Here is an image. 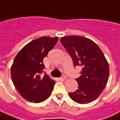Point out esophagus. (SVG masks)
<instances>
[{
	"label": "esophagus",
	"instance_id": "esophagus-1",
	"mask_svg": "<svg viewBox=\"0 0 120 120\" xmlns=\"http://www.w3.org/2000/svg\"><path fill=\"white\" fill-rule=\"evenodd\" d=\"M66 78H67V77H66V76H65L64 74L62 75V76L60 77V79H61V80H66Z\"/></svg>",
	"mask_w": 120,
	"mask_h": 120
}]
</instances>
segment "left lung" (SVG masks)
Returning a JSON list of instances; mask_svg holds the SVG:
<instances>
[{"mask_svg":"<svg viewBox=\"0 0 120 120\" xmlns=\"http://www.w3.org/2000/svg\"><path fill=\"white\" fill-rule=\"evenodd\" d=\"M60 42L72 57L74 67H82L81 76L76 78L78 88L70 92V97L82 104L93 101L101 94L109 78V65L104 54L96 44L83 36H64Z\"/></svg>","mask_w":120,"mask_h":120,"instance_id":"1","label":"left lung"}]
</instances>
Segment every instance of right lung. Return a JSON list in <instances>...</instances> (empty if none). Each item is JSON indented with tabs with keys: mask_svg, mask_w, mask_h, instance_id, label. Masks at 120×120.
Listing matches in <instances>:
<instances>
[{
	"mask_svg": "<svg viewBox=\"0 0 120 120\" xmlns=\"http://www.w3.org/2000/svg\"><path fill=\"white\" fill-rule=\"evenodd\" d=\"M58 38L40 37L32 40L19 51L11 67V78L15 88L25 100L39 103L51 94L55 81L46 74L43 59L58 42Z\"/></svg>",
	"mask_w": 120,
	"mask_h": 120,
	"instance_id": "1",
	"label": "right lung"
}]
</instances>
